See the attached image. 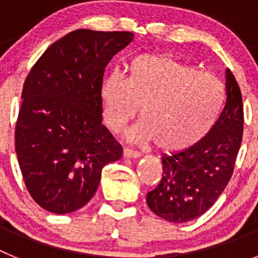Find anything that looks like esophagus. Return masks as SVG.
I'll list each match as a JSON object with an SVG mask.
<instances>
[{"instance_id":"esophagus-1","label":"esophagus","mask_w":258,"mask_h":258,"mask_svg":"<svg viewBox=\"0 0 258 258\" xmlns=\"http://www.w3.org/2000/svg\"><path fill=\"white\" fill-rule=\"evenodd\" d=\"M122 156H124L125 159H137V157L141 156V154L138 151H133V150L131 149H124Z\"/></svg>"}]
</instances>
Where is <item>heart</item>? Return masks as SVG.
<instances>
[{"instance_id": "heart-1", "label": "heart", "mask_w": 258, "mask_h": 258, "mask_svg": "<svg viewBox=\"0 0 258 258\" xmlns=\"http://www.w3.org/2000/svg\"><path fill=\"white\" fill-rule=\"evenodd\" d=\"M101 97L111 131L121 132L141 107L142 121L129 138L177 154L212 131L225 102V88L218 77L174 56L142 54L132 59L127 79L112 74L103 80Z\"/></svg>"}]
</instances>
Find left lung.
Masks as SVG:
<instances>
[{"label": "left lung", "mask_w": 258, "mask_h": 258, "mask_svg": "<svg viewBox=\"0 0 258 258\" xmlns=\"http://www.w3.org/2000/svg\"><path fill=\"white\" fill-rule=\"evenodd\" d=\"M243 125L240 88L227 68L226 103L217 122L190 149L163 155L161 181L146 198L150 209L173 223L188 222L206 213L231 178Z\"/></svg>", "instance_id": "left-lung-1"}]
</instances>
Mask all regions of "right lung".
<instances>
[{
	"instance_id": "1",
	"label": "right lung",
	"mask_w": 258,
	"mask_h": 258,
	"mask_svg": "<svg viewBox=\"0 0 258 258\" xmlns=\"http://www.w3.org/2000/svg\"><path fill=\"white\" fill-rule=\"evenodd\" d=\"M132 32L76 29L49 46L27 76L15 151L32 199L66 214L94 197L103 166L122 147L102 124L104 68Z\"/></svg>"
}]
</instances>
